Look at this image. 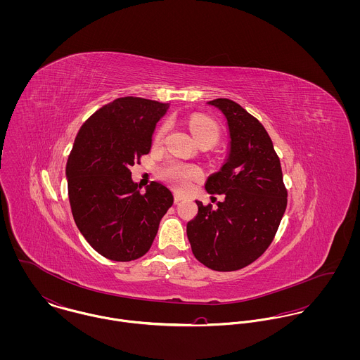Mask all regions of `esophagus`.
<instances>
[{"label": "esophagus", "mask_w": 360, "mask_h": 360, "mask_svg": "<svg viewBox=\"0 0 360 360\" xmlns=\"http://www.w3.org/2000/svg\"><path fill=\"white\" fill-rule=\"evenodd\" d=\"M184 198L181 197V195H179V194H174V204H179V202H181Z\"/></svg>", "instance_id": "esophagus-1"}]
</instances>
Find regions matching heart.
Listing matches in <instances>:
<instances>
[{
  "label": "heart",
  "mask_w": 360,
  "mask_h": 360,
  "mask_svg": "<svg viewBox=\"0 0 360 360\" xmlns=\"http://www.w3.org/2000/svg\"><path fill=\"white\" fill-rule=\"evenodd\" d=\"M190 130L197 143H209L214 146L219 140V129L216 123L205 116H194L190 120ZM166 131V126H162L156 134L160 139ZM163 176L179 190H186L193 181L201 179L202 172L193 165L184 163H169L163 169Z\"/></svg>",
  "instance_id": "1"
}]
</instances>
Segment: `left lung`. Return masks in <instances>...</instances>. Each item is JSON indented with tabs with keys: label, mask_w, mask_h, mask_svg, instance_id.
I'll return each instance as SVG.
<instances>
[{
	"label": "left lung",
	"mask_w": 360,
	"mask_h": 360,
	"mask_svg": "<svg viewBox=\"0 0 360 360\" xmlns=\"http://www.w3.org/2000/svg\"><path fill=\"white\" fill-rule=\"evenodd\" d=\"M227 123L229 151L220 170L206 179L209 194H221L217 207L197 201L198 214L187 223L194 257L217 271L243 269L257 260L278 229L287 206L280 159L262 123L238 103H206Z\"/></svg>",
	"instance_id": "obj_1"
}]
</instances>
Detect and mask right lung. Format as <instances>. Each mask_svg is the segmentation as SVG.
Listing matches in <instances>:
<instances>
[{
    "label": "right lung",
    "instance_id": "obj_1",
    "mask_svg": "<svg viewBox=\"0 0 360 360\" xmlns=\"http://www.w3.org/2000/svg\"><path fill=\"white\" fill-rule=\"evenodd\" d=\"M169 103L124 97L106 103L80 127L66 163L69 202L86 241L103 257L129 262L146 255L172 191L153 181L141 194L130 167L153 146Z\"/></svg>",
    "mask_w": 360,
    "mask_h": 360
}]
</instances>
